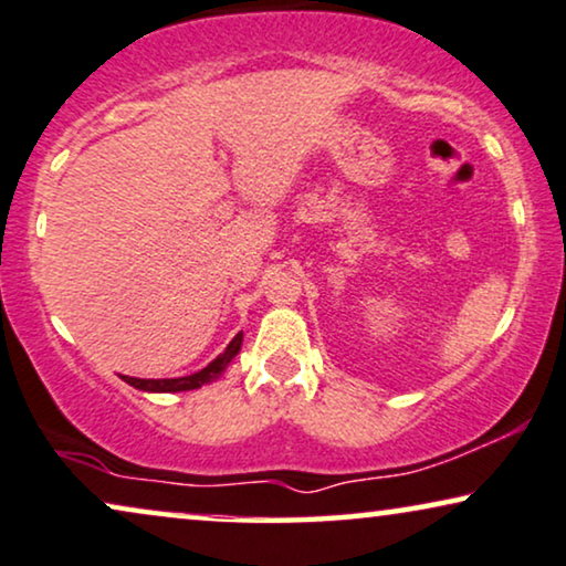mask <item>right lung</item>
Listing matches in <instances>:
<instances>
[{
    "label": "right lung",
    "mask_w": 566,
    "mask_h": 566,
    "mask_svg": "<svg viewBox=\"0 0 566 566\" xmlns=\"http://www.w3.org/2000/svg\"><path fill=\"white\" fill-rule=\"evenodd\" d=\"M240 347H242V334L234 336L230 345H227L224 353H221L217 360H211L203 370H198V374H190V376H182V378H133V376H123V381H127L140 391H190V389H200L203 384H211L213 378H219L221 374H224L227 366L232 363V357L240 353Z\"/></svg>",
    "instance_id": "obj_1"
}]
</instances>
